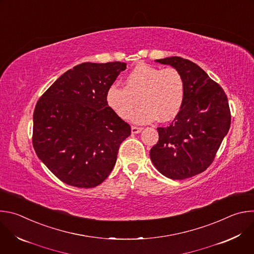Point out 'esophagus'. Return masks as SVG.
<instances>
[{
	"label": "esophagus",
	"instance_id": "1",
	"mask_svg": "<svg viewBox=\"0 0 254 254\" xmlns=\"http://www.w3.org/2000/svg\"><path fill=\"white\" fill-rule=\"evenodd\" d=\"M142 130L141 127H131V133H138Z\"/></svg>",
	"mask_w": 254,
	"mask_h": 254
}]
</instances>
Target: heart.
<instances>
[{
    "label": "heart",
    "instance_id": "b5f03b06",
    "mask_svg": "<svg viewBox=\"0 0 254 254\" xmlns=\"http://www.w3.org/2000/svg\"><path fill=\"white\" fill-rule=\"evenodd\" d=\"M185 99V81L174 67L161 69L146 63L134 66L125 78V88L113 84L107 88V106L121 119L129 117L139 102L142 105L130 116L132 123L150 124L159 119L166 123L180 113Z\"/></svg>",
    "mask_w": 254,
    "mask_h": 254
}]
</instances>
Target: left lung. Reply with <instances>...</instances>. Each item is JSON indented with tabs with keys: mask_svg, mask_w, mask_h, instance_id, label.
I'll use <instances>...</instances> for the list:
<instances>
[{
	"mask_svg": "<svg viewBox=\"0 0 254 254\" xmlns=\"http://www.w3.org/2000/svg\"><path fill=\"white\" fill-rule=\"evenodd\" d=\"M178 69L185 81V99L167 127H158L159 141L150 151L156 169L172 180L205 171L228 133L231 116L224 90L197 64L181 57L155 60Z\"/></svg>",
	"mask_w": 254,
	"mask_h": 254,
	"instance_id": "8db88e82",
	"label": "left lung"
}]
</instances>
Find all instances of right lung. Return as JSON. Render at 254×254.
<instances>
[{
	"label": "right lung",
	"instance_id": "add662e5",
	"mask_svg": "<svg viewBox=\"0 0 254 254\" xmlns=\"http://www.w3.org/2000/svg\"><path fill=\"white\" fill-rule=\"evenodd\" d=\"M124 62H84L63 73L41 96L33 115V147L67 185L93 188L113 171L130 127L105 101Z\"/></svg>",
	"mask_w": 254,
	"mask_h": 254
}]
</instances>
